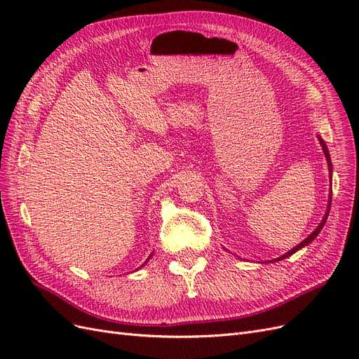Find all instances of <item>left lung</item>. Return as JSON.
I'll return each instance as SVG.
<instances>
[{"label":"left lung","instance_id":"obj_1","mask_svg":"<svg viewBox=\"0 0 359 359\" xmlns=\"http://www.w3.org/2000/svg\"><path fill=\"white\" fill-rule=\"evenodd\" d=\"M319 142H320V145H322V149H323V154H325V157H327V161H328V169H330V177H332V163H331V157H330V151H328V147H327V144L323 142V140L319 137ZM331 198H332V194L330 193V201H328V210H327V214H325V217H323V220L320 222V224L316 227V229H314L306 240H304L302 243H299L297 247H293L290 252H287V253H285L283 256H280V257H277V259H274V262L276 260H281V259H285V257H289L290 255H293L295 252H298L299 248H302V247H306V245H309L314 238H316L318 235H319V232L322 231V227H323V224H325V222H327V219H328V214H330V208H331ZM269 262H273V260H269Z\"/></svg>","mask_w":359,"mask_h":359}]
</instances>
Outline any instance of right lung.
Segmentation results:
<instances>
[{
  "instance_id": "1",
  "label": "right lung",
  "mask_w": 359,
  "mask_h": 359,
  "mask_svg": "<svg viewBox=\"0 0 359 359\" xmlns=\"http://www.w3.org/2000/svg\"><path fill=\"white\" fill-rule=\"evenodd\" d=\"M149 257H151V256H149ZM147 260H148V259H147ZM145 264H147V262H145ZM145 264H144V265H145Z\"/></svg>"
}]
</instances>
